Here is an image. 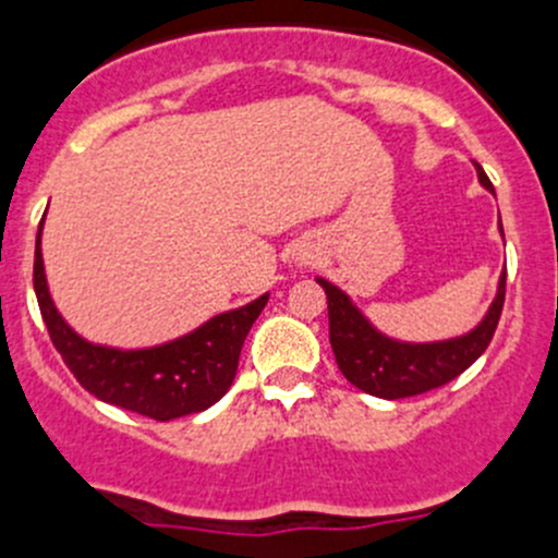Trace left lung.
<instances>
[{"mask_svg": "<svg viewBox=\"0 0 558 558\" xmlns=\"http://www.w3.org/2000/svg\"><path fill=\"white\" fill-rule=\"evenodd\" d=\"M477 180H481L483 189L494 194L492 180L486 178L481 167H477ZM499 232H502V221H499ZM315 283L324 286L326 291L329 342L337 367L353 386L380 399L415 397V393L432 391V388H440L448 380L459 378L488 348L505 305L502 272L497 296L488 305L486 315L477 320V326H472L470 331L459 337H448V340L408 342L384 335L367 315L359 311L356 302L340 286L320 278V275L315 278Z\"/></svg>", "mask_w": 558, "mask_h": 558, "instance_id": "left-lung-1", "label": "left lung"}]
</instances>
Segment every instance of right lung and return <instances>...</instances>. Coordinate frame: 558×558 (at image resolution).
I'll return each instance as SVG.
<instances>
[{"mask_svg": "<svg viewBox=\"0 0 558 558\" xmlns=\"http://www.w3.org/2000/svg\"><path fill=\"white\" fill-rule=\"evenodd\" d=\"M45 223V216H43ZM43 223L35 243V294L48 335L77 384L116 408L174 421L216 404L238 375L240 351L269 294L218 313L174 340L148 348H116L77 335L50 296L43 262Z\"/></svg>", "mask_w": 558, "mask_h": 558, "instance_id": "add662e5", "label": "right lung"}]
</instances>
